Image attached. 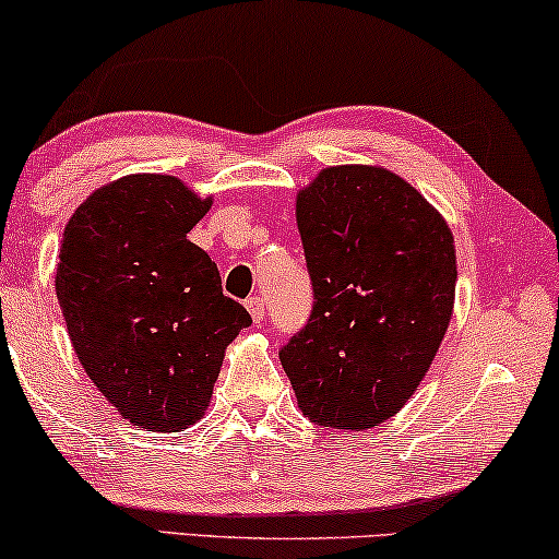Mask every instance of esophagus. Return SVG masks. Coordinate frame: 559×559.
<instances>
[{
	"label": "esophagus",
	"instance_id": "esophagus-1",
	"mask_svg": "<svg viewBox=\"0 0 559 559\" xmlns=\"http://www.w3.org/2000/svg\"><path fill=\"white\" fill-rule=\"evenodd\" d=\"M246 306H248L250 317H253L255 324H263V319H265V304H263V298H261V296H250L248 301H246Z\"/></svg>",
	"mask_w": 559,
	"mask_h": 559
}]
</instances>
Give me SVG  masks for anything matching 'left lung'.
<instances>
[{
    "label": "left lung",
    "mask_w": 559,
    "mask_h": 559,
    "mask_svg": "<svg viewBox=\"0 0 559 559\" xmlns=\"http://www.w3.org/2000/svg\"><path fill=\"white\" fill-rule=\"evenodd\" d=\"M313 306L278 357L311 423L365 430L426 377L451 321L455 248L445 219L377 167L324 169L296 200Z\"/></svg>",
    "instance_id": "1"
}]
</instances>
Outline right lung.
I'll return each instance as SVG.
<instances>
[{"label": "right lung", "mask_w": 559, "mask_h": 559, "mask_svg": "<svg viewBox=\"0 0 559 559\" xmlns=\"http://www.w3.org/2000/svg\"><path fill=\"white\" fill-rule=\"evenodd\" d=\"M212 200L175 177L100 187L62 233L55 290L78 359L133 426L177 433L202 418L225 347L253 324L187 233Z\"/></svg>", "instance_id": "right-lung-1"}]
</instances>
